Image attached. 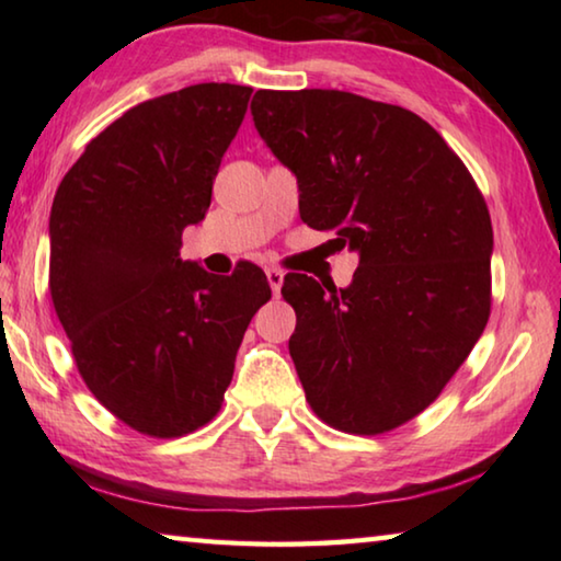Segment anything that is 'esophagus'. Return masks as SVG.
I'll use <instances>...</instances> for the list:
<instances>
[{
	"label": "esophagus",
	"mask_w": 561,
	"mask_h": 561,
	"mask_svg": "<svg viewBox=\"0 0 561 561\" xmlns=\"http://www.w3.org/2000/svg\"><path fill=\"white\" fill-rule=\"evenodd\" d=\"M267 279H270L272 294H274V297H277L279 289H282V282H284V272L277 270V267H267Z\"/></svg>",
	"instance_id": "obj_1"
}]
</instances>
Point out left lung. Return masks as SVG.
<instances>
[{
	"label": "left lung",
	"mask_w": 561,
	"mask_h": 561,
	"mask_svg": "<svg viewBox=\"0 0 561 561\" xmlns=\"http://www.w3.org/2000/svg\"><path fill=\"white\" fill-rule=\"evenodd\" d=\"M264 144L299 183V215L358 252L346 289L289 272V354L331 428L381 435L443 393L485 329L492 222L431 123L336 89L257 91Z\"/></svg>",
	"instance_id": "1"
}]
</instances>
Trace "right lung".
<instances>
[{"mask_svg":"<svg viewBox=\"0 0 561 561\" xmlns=\"http://www.w3.org/2000/svg\"><path fill=\"white\" fill-rule=\"evenodd\" d=\"M250 87L195 83L128 108L89 140L54 195L49 291L96 401L148 438L210 423L272 289L180 260L244 118Z\"/></svg>","mask_w":561,"mask_h":561,"instance_id":"1","label":"right lung"}]
</instances>
